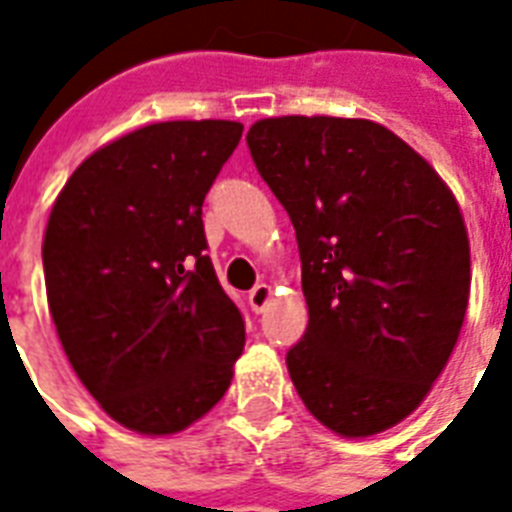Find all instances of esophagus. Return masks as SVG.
Instances as JSON below:
<instances>
[{"instance_id": "esophagus-1", "label": "esophagus", "mask_w": 512, "mask_h": 512, "mask_svg": "<svg viewBox=\"0 0 512 512\" xmlns=\"http://www.w3.org/2000/svg\"><path fill=\"white\" fill-rule=\"evenodd\" d=\"M273 300V289L268 287V284H257L252 292H249V308H252V313H263L268 305H271Z\"/></svg>"}]
</instances>
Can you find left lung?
<instances>
[{
  "label": "left lung",
  "instance_id": "left-lung-1",
  "mask_svg": "<svg viewBox=\"0 0 512 512\" xmlns=\"http://www.w3.org/2000/svg\"><path fill=\"white\" fill-rule=\"evenodd\" d=\"M247 146L295 225L303 263L308 329L287 353L297 396L345 438L393 428L444 372L468 311L457 199L369 119H260Z\"/></svg>",
  "mask_w": 512,
  "mask_h": 512
}]
</instances>
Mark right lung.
Instances as JSON below:
<instances>
[{"label":"right lung","instance_id":"right-lung-1","mask_svg":"<svg viewBox=\"0 0 512 512\" xmlns=\"http://www.w3.org/2000/svg\"><path fill=\"white\" fill-rule=\"evenodd\" d=\"M239 122H159L98 148L52 204L47 303L76 377L119 425L170 436L212 409L244 319L204 255L201 204Z\"/></svg>","mask_w":512,"mask_h":512}]
</instances>
